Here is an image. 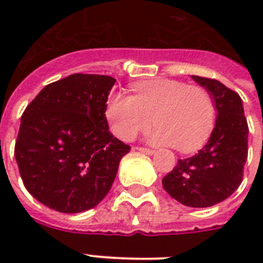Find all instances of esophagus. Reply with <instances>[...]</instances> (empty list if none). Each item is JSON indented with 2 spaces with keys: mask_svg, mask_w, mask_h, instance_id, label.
<instances>
[{
  "mask_svg": "<svg viewBox=\"0 0 263 263\" xmlns=\"http://www.w3.org/2000/svg\"><path fill=\"white\" fill-rule=\"evenodd\" d=\"M136 150H139L140 153H144V154H147V156H153L154 154V150H152V148H146V147H136Z\"/></svg>",
  "mask_w": 263,
  "mask_h": 263,
  "instance_id": "obj_1",
  "label": "esophagus"
}]
</instances>
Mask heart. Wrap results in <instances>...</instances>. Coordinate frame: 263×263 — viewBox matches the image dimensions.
<instances>
[{"mask_svg": "<svg viewBox=\"0 0 263 263\" xmlns=\"http://www.w3.org/2000/svg\"><path fill=\"white\" fill-rule=\"evenodd\" d=\"M105 115L113 134L127 142L146 131L153 117L158 125L148 135L153 144L191 153L212 134L216 105L206 88L162 78L136 83L134 97L113 94L107 99Z\"/></svg>", "mask_w": 263, "mask_h": 263, "instance_id": "obj_1", "label": "heart"}]
</instances>
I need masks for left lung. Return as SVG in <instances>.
Instances as JSON below:
<instances>
[{
    "label": "left lung",
    "mask_w": 263,
    "mask_h": 263,
    "mask_svg": "<svg viewBox=\"0 0 263 263\" xmlns=\"http://www.w3.org/2000/svg\"><path fill=\"white\" fill-rule=\"evenodd\" d=\"M212 95L216 125L198 154L177 161L162 179L165 191L190 208H209L225 200L243 180L249 153V125L237 92L216 79L192 76Z\"/></svg>",
    "instance_id": "left-lung-1"
}]
</instances>
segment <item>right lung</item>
<instances>
[{
    "mask_svg": "<svg viewBox=\"0 0 263 263\" xmlns=\"http://www.w3.org/2000/svg\"><path fill=\"white\" fill-rule=\"evenodd\" d=\"M116 79L73 73L47 84L22 116L14 157L24 187L60 213L95 208L131 147L111 135L107 95Z\"/></svg>",
    "mask_w": 263,
    "mask_h": 263,
    "instance_id": "obj_1",
    "label": "right lung"
}]
</instances>
